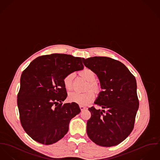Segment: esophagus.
I'll list each match as a JSON object with an SVG mask.
<instances>
[{"instance_id":"1","label":"esophagus","mask_w":160,"mask_h":160,"mask_svg":"<svg viewBox=\"0 0 160 160\" xmlns=\"http://www.w3.org/2000/svg\"><path fill=\"white\" fill-rule=\"evenodd\" d=\"M80 110H81V111H83V110H84L85 109H86V107L80 106Z\"/></svg>"}]
</instances>
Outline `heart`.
<instances>
[{
    "mask_svg": "<svg viewBox=\"0 0 160 160\" xmlns=\"http://www.w3.org/2000/svg\"><path fill=\"white\" fill-rule=\"evenodd\" d=\"M80 75L88 82L87 89L91 88L93 90H89L83 93L71 92L68 94V99L71 102H74L80 106H87L95 98V93L93 92L94 91L96 93L99 92L101 87L100 84L95 81L96 74L92 70L85 68L80 72ZM73 77V73H71L66 75L63 78L64 86L67 89L71 88Z\"/></svg>",
    "mask_w": 160,
    "mask_h": 160,
    "instance_id": "b5f03b06",
    "label": "heart"
}]
</instances>
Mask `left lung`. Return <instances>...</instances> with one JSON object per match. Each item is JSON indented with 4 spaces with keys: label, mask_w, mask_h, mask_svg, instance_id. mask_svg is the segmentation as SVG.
I'll return each mask as SVG.
<instances>
[{
    "label": "left lung",
    "mask_w": 160,
    "mask_h": 160,
    "mask_svg": "<svg viewBox=\"0 0 160 160\" xmlns=\"http://www.w3.org/2000/svg\"><path fill=\"white\" fill-rule=\"evenodd\" d=\"M84 65L99 78L103 90L94 104L103 110L88 108L89 139L102 147L117 145L130 134L139 102L135 77L119 61L108 57L82 58Z\"/></svg>",
    "instance_id": "8db88e82"
}]
</instances>
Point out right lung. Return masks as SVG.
I'll return each mask as SVG.
<instances>
[{
  "mask_svg": "<svg viewBox=\"0 0 160 160\" xmlns=\"http://www.w3.org/2000/svg\"><path fill=\"white\" fill-rule=\"evenodd\" d=\"M83 68L81 58L55 53L37 58L22 72L17 104L21 126L33 140L50 145L67 134L80 109L75 103L62 105L68 95L63 78Z\"/></svg>",
  "mask_w": 160,
  "mask_h": 160,
  "instance_id": "obj_1",
  "label": "right lung"
}]
</instances>
